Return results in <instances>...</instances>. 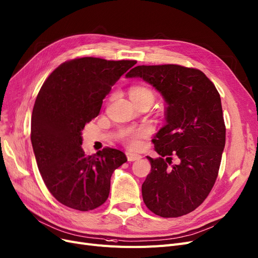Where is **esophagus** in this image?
<instances>
[{
  "mask_svg": "<svg viewBox=\"0 0 258 258\" xmlns=\"http://www.w3.org/2000/svg\"><path fill=\"white\" fill-rule=\"evenodd\" d=\"M126 157H127V160H128V161H135V160L140 159V158H141V155L135 154V153H131V152H127V153H126Z\"/></svg>",
  "mask_w": 258,
  "mask_h": 258,
  "instance_id": "1",
  "label": "esophagus"
}]
</instances>
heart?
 <instances>
[{
    "instance_id": "obj_1",
    "label": "heart",
    "mask_w": 258,
    "mask_h": 258,
    "mask_svg": "<svg viewBox=\"0 0 258 258\" xmlns=\"http://www.w3.org/2000/svg\"><path fill=\"white\" fill-rule=\"evenodd\" d=\"M131 98H139V97H151L153 99V92L146 87H140L136 86L133 87L130 91ZM149 134V130L147 127H141L139 130H127L124 132V139H125L126 144L132 147L136 148L140 145V138L146 137Z\"/></svg>"
}]
</instances>
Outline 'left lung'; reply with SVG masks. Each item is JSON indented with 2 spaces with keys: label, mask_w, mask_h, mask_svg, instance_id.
I'll return each mask as SVG.
<instances>
[{
  "label": "left lung",
  "mask_w": 258,
  "mask_h": 258,
  "mask_svg": "<svg viewBox=\"0 0 258 258\" xmlns=\"http://www.w3.org/2000/svg\"><path fill=\"white\" fill-rule=\"evenodd\" d=\"M125 78L153 86L167 104L166 124L152 140L160 157L147 156L151 172L142 184L144 202L164 218L191 213L211 192L220 168L225 146L220 94L202 71L178 64L137 66Z\"/></svg>",
  "instance_id": "8db88e82"
}]
</instances>
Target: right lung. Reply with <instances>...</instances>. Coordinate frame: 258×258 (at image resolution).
Instances as JSON below:
<instances>
[{
    "label": "right lung",
    "instance_id": "right-lung-1",
    "mask_svg": "<svg viewBox=\"0 0 258 258\" xmlns=\"http://www.w3.org/2000/svg\"><path fill=\"white\" fill-rule=\"evenodd\" d=\"M136 62L83 57L61 63L43 83L33 108L31 140L43 182L61 204L88 212L107 200L110 177L126 156L111 148L86 155L82 131L99 114L111 86Z\"/></svg>",
    "mask_w": 258,
    "mask_h": 258
}]
</instances>
